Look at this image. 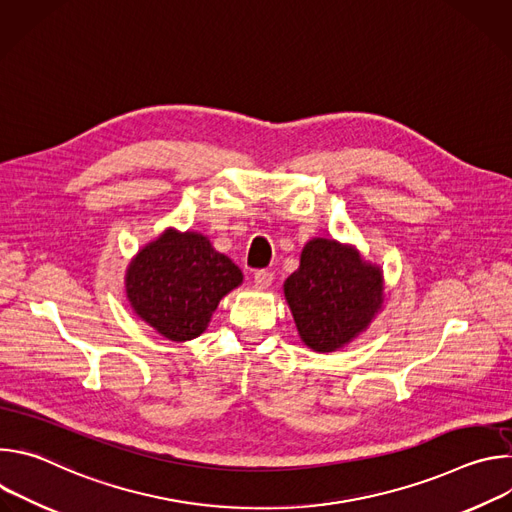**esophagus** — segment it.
<instances>
[{
  "label": "esophagus",
  "instance_id": "34e87169",
  "mask_svg": "<svg viewBox=\"0 0 512 512\" xmlns=\"http://www.w3.org/2000/svg\"><path fill=\"white\" fill-rule=\"evenodd\" d=\"M253 281H255V287L267 289V287L273 283V273H269V271H265V269H259V271H255V275H253Z\"/></svg>",
  "mask_w": 512,
  "mask_h": 512
}]
</instances>
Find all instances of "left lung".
Masks as SVG:
<instances>
[{
  "label": "left lung",
  "instance_id": "left-lung-1",
  "mask_svg": "<svg viewBox=\"0 0 512 512\" xmlns=\"http://www.w3.org/2000/svg\"><path fill=\"white\" fill-rule=\"evenodd\" d=\"M283 296L302 342L328 354L367 332L383 310V269L354 245L314 237L302 249L298 271L285 279Z\"/></svg>",
  "mask_w": 512,
  "mask_h": 512
}]
</instances>
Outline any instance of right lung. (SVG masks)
<instances>
[{
	"mask_svg": "<svg viewBox=\"0 0 512 512\" xmlns=\"http://www.w3.org/2000/svg\"><path fill=\"white\" fill-rule=\"evenodd\" d=\"M241 283V269L208 237L172 227L143 245L125 271L133 314L174 342L200 336L218 302Z\"/></svg>",
	"mask_w": 512,
	"mask_h": 512,
	"instance_id": "right-lung-1",
	"label": "right lung"
}]
</instances>
